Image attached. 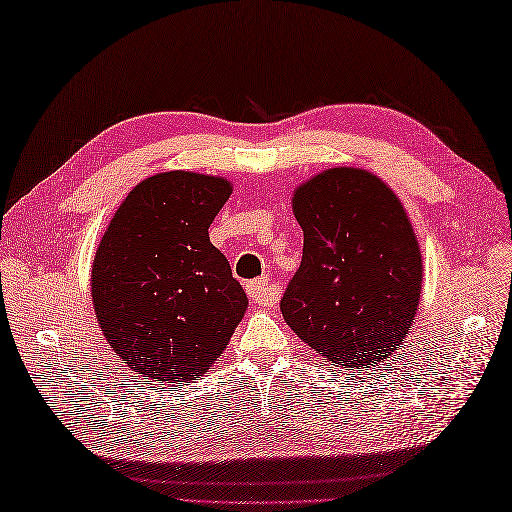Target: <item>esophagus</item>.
Instances as JSON below:
<instances>
[{
	"instance_id": "obj_1",
	"label": "esophagus",
	"mask_w": 512,
	"mask_h": 512,
	"mask_svg": "<svg viewBox=\"0 0 512 512\" xmlns=\"http://www.w3.org/2000/svg\"><path fill=\"white\" fill-rule=\"evenodd\" d=\"M246 292H248V297L253 299V303H259V306H273V303L277 301L275 292L268 286V279L250 281V284L246 286Z\"/></svg>"
}]
</instances>
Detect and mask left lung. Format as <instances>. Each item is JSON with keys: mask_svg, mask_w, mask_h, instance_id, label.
Listing matches in <instances>:
<instances>
[{"mask_svg": "<svg viewBox=\"0 0 512 512\" xmlns=\"http://www.w3.org/2000/svg\"><path fill=\"white\" fill-rule=\"evenodd\" d=\"M303 257L281 299L290 330L325 363L365 369L396 354L422 297V253L400 198L376 173L332 167L301 182Z\"/></svg>", "mask_w": 512, "mask_h": 512, "instance_id": "8db88e82", "label": "left lung"}]
</instances>
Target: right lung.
Segmentation results:
<instances>
[{"instance_id":"obj_1","label":"right lung","mask_w":512,"mask_h":512,"mask_svg":"<svg viewBox=\"0 0 512 512\" xmlns=\"http://www.w3.org/2000/svg\"><path fill=\"white\" fill-rule=\"evenodd\" d=\"M233 182L162 171L127 193L92 259L94 314L116 356L147 383H193L226 350L248 299L209 226Z\"/></svg>"}]
</instances>
